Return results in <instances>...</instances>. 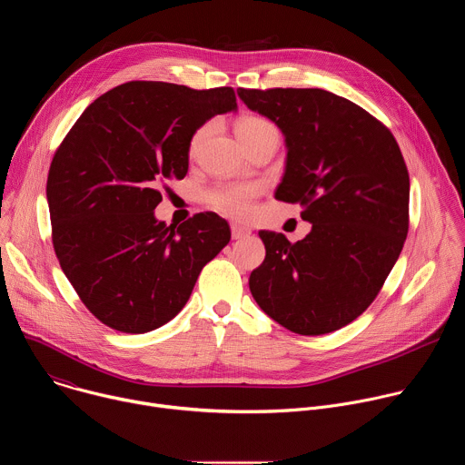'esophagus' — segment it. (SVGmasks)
I'll return each instance as SVG.
<instances>
[{
    "label": "esophagus",
    "instance_id": "esophagus-1",
    "mask_svg": "<svg viewBox=\"0 0 465 465\" xmlns=\"http://www.w3.org/2000/svg\"><path fill=\"white\" fill-rule=\"evenodd\" d=\"M230 228H232V237H233V239H242V237H246V235L252 233V230L246 228V226H242V224H235V223H233Z\"/></svg>",
    "mask_w": 465,
    "mask_h": 465
}]
</instances>
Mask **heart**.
I'll use <instances>...</instances> for the list:
<instances>
[{"label": "heart", "mask_w": 465, "mask_h": 465, "mask_svg": "<svg viewBox=\"0 0 465 465\" xmlns=\"http://www.w3.org/2000/svg\"><path fill=\"white\" fill-rule=\"evenodd\" d=\"M274 128L271 121L259 115H244L237 123V134L241 142L244 143L246 140L255 138L257 134L264 130ZM210 126L204 124L201 128L194 130V134L189 140V154H194L208 136ZM259 194V185L257 183H226L213 187L204 193V201L208 206L213 210L230 215V217H248L252 213V204L253 198Z\"/></svg>", "instance_id": "obj_1"}]
</instances>
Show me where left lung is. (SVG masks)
Masks as SVG:
<instances>
[{"mask_svg": "<svg viewBox=\"0 0 465 465\" xmlns=\"http://www.w3.org/2000/svg\"><path fill=\"white\" fill-rule=\"evenodd\" d=\"M237 94L282 128L287 165L274 196L300 204L312 224L296 242L259 232L267 255L250 274V292L292 333H331L370 307L403 250L411 178L401 149L388 126L331 92Z\"/></svg>", "mask_w": 465, "mask_h": 465, "instance_id": "left-lung-1", "label": "left lung"}]
</instances>
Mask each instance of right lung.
<instances>
[{
	"label": "right lung",
	"instance_id": "add662e5",
	"mask_svg": "<svg viewBox=\"0 0 465 465\" xmlns=\"http://www.w3.org/2000/svg\"><path fill=\"white\" fill-rule=\"evenodd\" d=\"M235 108L230 86L132 81L97 97L58 145L45 187L53 248L104 325L138 335L167 323L230 242L213 212L167 226L154 208L160 183L187 174L194 130Z\"/></svg>",
	"mask_w": 465,
	"mask_h": 465
}]
</instances>
